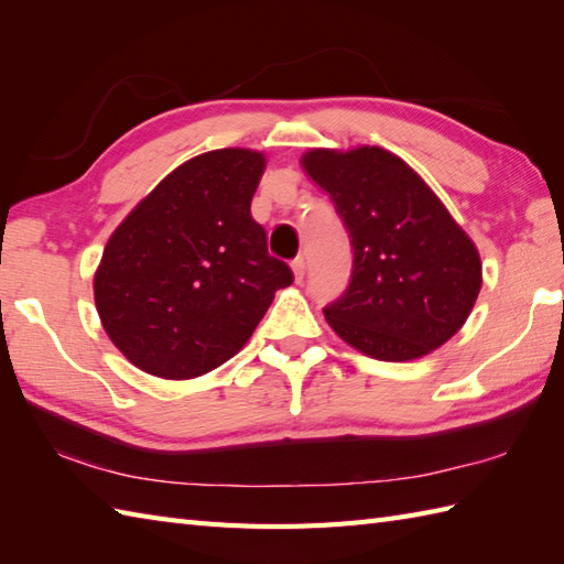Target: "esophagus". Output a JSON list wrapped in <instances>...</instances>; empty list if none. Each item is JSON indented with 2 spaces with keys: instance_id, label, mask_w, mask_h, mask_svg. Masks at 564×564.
<instances>
[{
  "instance_id": "obj_1",
  "label": "esophagus",
  "mask_w": 564,
  "mask_h": 564,
  "mask_svg": "<svg viewBox=\"0 0 564 564\" xmlns=\"http://www.w3.org/2000/svg\"><path fill=\"white\" fill-rule=\"evenodd\" d=\"M291 269H293V275H295V283H301L305 279V259L297 257L291 261Z\"/></svg>"
}]
</instances>
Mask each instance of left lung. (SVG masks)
Segmentation results:
<instances>
[{
    "label": "left lung",
    "mask_w": 564,
    "mask_h": 564,
    "mask_svg": "<svg viewBox=\"0 0 564 564\" xmlns=\"http://www.w3.org/2000/svg\"><path fill=\"white\" fill-rule=\"evenodd\" d=\"M303 170L349 230L351 283L325 319L378 361H414L458 332L482 289L480 251L410 164L382 148L307 150Z\"/></svg>",
    "instance_id": "obj_1"
}]
</instances>
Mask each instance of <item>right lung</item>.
I'll list each match as a JSON object with an SVG mask.
<instances>
[{
	"instance_id": "right-lung-1",
	"label": "right lung",
	"mask_w": 564,
	"mask_h": 564,
	"mask_svg": "<svg viewBox=\"0 0 564 564\" xmlns=\"http://www.w3.org/2000/svg\"><path fill=\"white\" fill-rule=\"evenodd\" d=\"M263 152H203L166 174L116 227L97 273L101 325L130 364L188 380L242 349L273 295L293 283L269 254L251 198Z\"/></svg>"
}]
</instances>
